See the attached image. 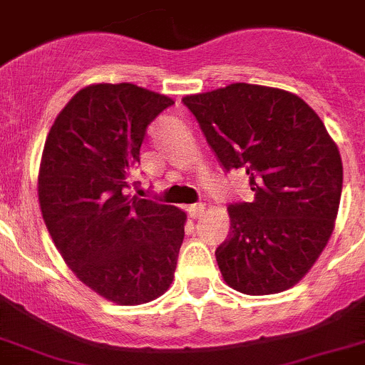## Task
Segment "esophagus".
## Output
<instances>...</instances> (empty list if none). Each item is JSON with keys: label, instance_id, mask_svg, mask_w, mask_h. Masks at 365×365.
Returning <instances> with one entry per match:
<instances>
[{"label": "esophagus", "instance_id": "34e87169", "mask_svg": "<svg viewBox=\"0 0 365 365\" xmlns=\"http://www.w3.org/2000/svg\"><path fill=\"white\" fill-rule=\"evenodd\" d=\"M205 210V205H192L188 206V215L192 217V219H199V217H202Z\"/></svg>", "mask_w": 365, "mask_h": 365}]
</instances>
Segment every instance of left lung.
I'll use <instances>...</instances> for the list:
<instances>
[{
    "mask_svg": "<svg viewBox=\"0 0 365 365\" xmlns=\"http://www.w3.org/2000/svg\"><path fill=\"white\" fill-rule=\"evenodd\" d=\"M226 172L255 193L233 202L215 250L230 287L273 295L295 286L326 248L342 195V159L322 119L292 92L233 83L182 99Z\"/></svg>",
    "mask_w": 365,
    "mask_h": 365,
    "instance_id": "left-lung-1",
    "label": "left lung"
}]
</instances>
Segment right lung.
Returning a JSON list of instances; mask_svg holds the SVG:
<instances>
[{
    "instance_id": "obj_1",
    "label": "right lung",
    "mask_w": 365,
    "mask_h": 365,
    "mask_svg": "<svg viewBox=\"0 0 365 365\" xmlns=\"http://www.w3.org/2000/svg\"><path fill=\"white\" fill-rule=\"evenodd\" d=\"M173 101L132 83L79 90L43 148L38 195L56 248L83 284L121 306L170 287L186 213L125 195L150 123Z\"/></svg>"
}]
</instances>
